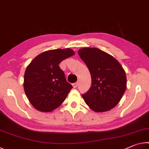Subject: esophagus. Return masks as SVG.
<instances>
[{
	"label": "esophagus",
	"mask_w": 149,
	"mask_h": 149,
	"mask_svg": "<svg viewBox=\"0 0 149 149\" xmlns=\"http://www.w3.org/2000/svg\"><path fill=\"white\" fill-rule=\"evenodd\" d=\"M77 85H78V83H77V82H76V83H74V84H72L73 87H74V88H76V87H77Z\"/></svg>",
	"instance_id": "34e87169"
}]
</instances>
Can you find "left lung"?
I'll return each instance as SVG.
<instances>
[{
  "label": "left lung",
  "mask_w": 149,
  "mask_h": 149,
  "mask_svg": "<svg viewBox=\"0 0 149 149\" xmlns=\"http://www.w3.org/2000/svg\"><path fill=\"white\" fill-rule=\"evenodd\" d=\"M78 54L89 69L91 87L82 95L85 102L96 112L114 108L123 97L127 85L124 70L118 60L97 48H83Z\"/></svg>",
  "instance_id": "left-lung-1"
}]
</instances>
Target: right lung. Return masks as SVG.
Segmentation results:
<instances>
[{"label":"right lung","instance_id":"add662e5","mask_svg":"<svg viewBox=\"0 0 149 149\" xmlns=\"http://www.w3.org/2000/svg\"><path fill=\"white\" fill-rule=\"evenodd\" d=\"M74 54L70 49L47 50L27 65L24 88L29 101L37 110L51 112L64 101L73 87L66 81L59 64Z\"/></svg>","mask_w":149,"mask_h":149}]
</instances>
